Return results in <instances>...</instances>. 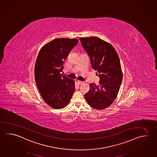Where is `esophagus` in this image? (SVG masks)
<instances>
[{"mask_svg": "<svg viewBox=\"0 0 157 157\" xmlns=\"http://www.w3.org/2000/svg\"><path fill=\"white\" fill-rule=\"evenodd\" d=\"M77 83L78 85H80V84H82L83 83V82H82L80 80H77Z\"/></svg>", "mask_w": 157, "mask_h": 157, "instance_id": "1", "label": "esophagus"}]
</instances>
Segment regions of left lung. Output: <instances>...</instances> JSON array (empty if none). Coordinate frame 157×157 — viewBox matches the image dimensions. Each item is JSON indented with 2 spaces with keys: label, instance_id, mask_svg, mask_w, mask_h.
I'll return each mask as SVG.
<instances>
[{
  "label": "left lung",
  "instance_id": "1",
  "mask_svg": "<svg viewBox=\"0 0 157 157\" xmlns=\"http://www.w3.org/2000/svg\"><path fill=\"white\" fill-rule=\"evenodd\" d=\"M79 39L89 55L92 68L97 71L100 78L98 86L89 84V92L84 97L91 107L104 109L116 99L121 85L123 73L118 55L112 45L98 37Z\"/></svg>",
  "mask_w": 157,
  "mask_h": 157
}]
</instances>
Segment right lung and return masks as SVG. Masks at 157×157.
<instances>
[{
  "instance_id": "obj_1",
  "label": "right lung",
  "mask_w": 157,
  "mask_h": 157,
  "mask_svg": "<svg viewBox=\"0 0 157 157\" xmlns=\"http://www.w3.org/2000/svg\"><path fill=\"white\" fill-rule=\"evenodd\" d=\"M77 39L57 38L43 46L36 60L34 77L41 97L50 107L62 109L75 91V82L60 74L63 63Z\"/></svg>"
}]
</instances>
